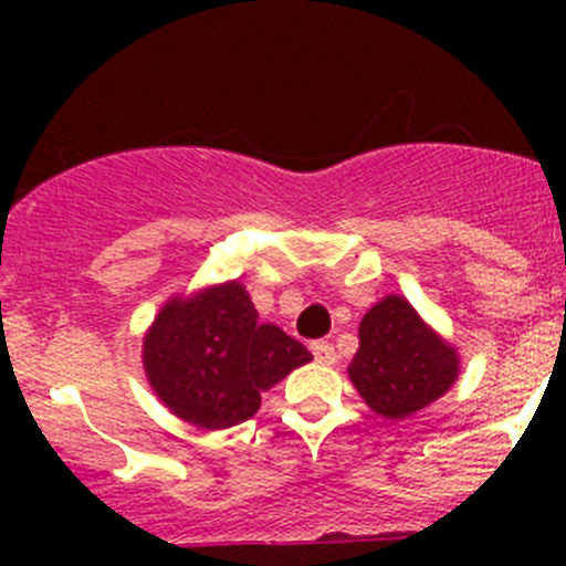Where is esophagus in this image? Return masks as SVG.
Masks as SVG:
<instances>
[{
	"label": "esophagus",
	"instance_id": "34e87169",
	"mask_svg": "<svg viewBox=\"0 0 566 566\" xmlns=\"http://www.w3.org/2000/svg\"><path fill=\"white\" fill-rule=\"evenodd\" d=\"M312 356H315L317 364H325V367L336 361V350L328 342H312Z\"/></svg>",
	"mask_w": 566,
	"mask_h": 566
}]
</instances>
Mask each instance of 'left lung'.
Segmentation results:
<instances>
[{
  "label": "left lung",
  "instance_id": "left-lung-1",
  "mask_svg": "<svg viewBox=\"0 0 566 566\" xmlns=\"http://www.w3.org/2000/svg\"><path fill=\"white\" fill-rule=\"evenodd\" d=\"M460 373V356L416 315L402 295H386L358 325V353L347 375L364 402L384 419H405L443 397Z\"/></svg>",
  "mask_w": 566,
  "mask_h": 566
}]
</instances>
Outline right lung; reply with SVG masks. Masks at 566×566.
I'll list each match as a JSON object with an SVG mask.
<instances>
[{
    "label": "right lung",
    "instance_id": "add662e5",
    "mask_svg": "<svg viewBox=\"0 0 566 566\" xmlns=\"http://www.w3.org/2000/svg\"><path fill=\"white\" fill-rule=\"evenodd\" d=\"M306 361L312 353L276 325L260 323L238 282L172 298L142 345L153 391L175 416L202 430L251 419L262 391Z\"/></svg>",
    "mask_w": 566,
    "mask_h": 566
}]
</instances>
